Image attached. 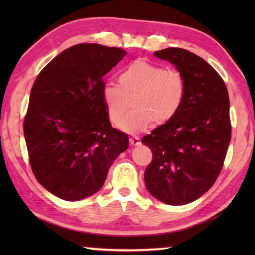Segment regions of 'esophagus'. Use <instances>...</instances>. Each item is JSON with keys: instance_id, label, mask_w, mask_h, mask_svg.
<instances>
[{"instance_id": "1", "label": "esophagus", "mask_w": 255, "mask_h": 255, "mask_svg": "<svg viewBox=\"0 0 255 255\" xmlns=\"http://www.w3.org/2000/svg\"><path fill=\"white\" fill-rule=\"evenodd\" d=\"M129 142H130L131 145H139L140 143V139L138 137H131L130 139H129Z\"/></svg>"}]
</instances>
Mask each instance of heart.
I'll list each match as a JSON object with an SVG mask.
<instances>
[{
  "mask_svg": "<svg viewBox=\"0 0 255 255\" xmlns=\"http://www.w3.org/2000/svg\"><path fill=\"white\" fill-rule=\"evenodd\" d=\"M185 96L183 72L142 59L128 64L119 75V84L107 83L103 88L110 121L116 126L122 122L119 127L128 133L142 131L153 122L158 126L169 123L180 112ZM130 100L134 110L124 120Z\"/></svg>",
  "mask_w": 255,
  "mask_h": 255,
  "instance_id": "1",
  "label": "heart"
}]
</instances>
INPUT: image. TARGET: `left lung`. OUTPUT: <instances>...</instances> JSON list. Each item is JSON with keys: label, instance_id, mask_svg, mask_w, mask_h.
<instances>
[{"label": "left lung", "instance_id": "1", "mask_svg": "<svg viewBox=\"0 0 255 255\" xmlns=\"http://www.w3.org/2000/svg\"><path fill=\"white\" fill-rule=\"evenodd\" d=\"M153 56L174 64L186 79V96L177 115L141 142L152 151L145 187L167 205L196 200L219 176L231 140L229 95L225 81L203 58L182 48Z\"/></svg>", "mask_w": 255, "mask_h": 255}]
</instances>
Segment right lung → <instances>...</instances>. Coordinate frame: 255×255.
<instances>
[{"label":"right lung","mask_w":255,"mask_h":255,"mask_svg":"<svg viewBox=\"0 0 255 255\" xmlns=\"http://www.w3.org/2000/svg\"><path fill=\"white\" fill-rule=\"evenodd\" d=\"M122 48L79 44L63 50L36 78L24 118L30 167L47 191L80 200L104 184L126 133L112 127L103 77L126 56Z\"/></svg>","instance_id":"add662e5"}]
</instances>
